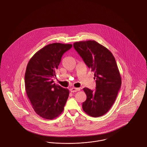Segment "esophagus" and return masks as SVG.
Returning a JSON list of instances; mask_svg holds the SVG:
<instances>
[{
  "instance_id": "esophagus-1",
  "label": "esophagus",
  "mask_w": 147,
  "mask_h": 147,
  "mask_svg": "<svg viewBox=\"0 0 147 147\" xmlns=\"http://www.w3.org/2000/svg\"><path fill=\"white\" fill-rule=\"evenodd\" d=\"M79 90H80L79 88H72L70 89L71 92H77V91H79Z\"/></svg>"
}]
</instances>
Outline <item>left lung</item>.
Segmentation results:
<instances>
[{
  "mask_svg": "<svg viewBox=\"0 0 147 147\" xmlns=\"http://www.w3.org/2000/svg\"><path fill=\"white\" fill-rule=\"evenodd\" d=\"M73 46L86 65L94 72L96 89H83L86 100L83 103L84 112L98 117L108 112L115 102L121 86V77L112 53L95 41L74 42Z\"/></svg>",
  "mask_w": 147,
  "mask_h": 147,
  "instance_id": "left-lung-1",
  "label": "left lung"
}]
</instances>
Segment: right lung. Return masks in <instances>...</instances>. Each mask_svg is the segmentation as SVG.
<instances>
[{
	"instance_id": "add662e5",
	"label": "right lung",
	"mask_w": 147,
	"mask_h": 147,
	"mask_svg": "<svg viewBox=\"0 0 147 147\" xmlns=\"http://www.w3.org/2000/svg\"><path fill=\"white\" fill-rule=\"evenodd\" d=\"M71 47V44H49L37 51L27 65L26 92L35 112L43 119H53L63 112L69 91L53 83L52 78L64 53Z\"/></svg>"
}]
</instances>
